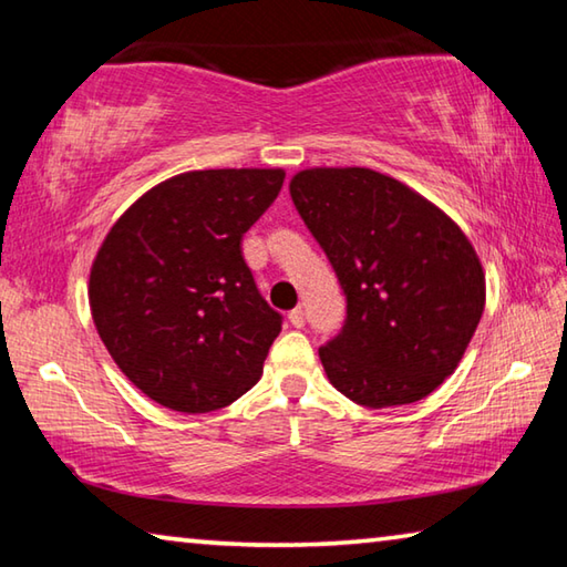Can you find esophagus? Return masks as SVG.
I'll return each mask as SVG.
<instances>
[{"mask_svg": "<svg viewBox=\"0 0 567 567\" xmlns=\"http://www.w3.org/2000/svg\"><path fill=\"white\" fill-rule=\"evenodd\" d=\"M287 320H290L292 328H302V324H305L302 307H295V310H290V315H287Z\"/></svg>", "mask_w": 567, "mask_h": 567, "instance_id": "1", "label": "esophagus"}]
</instances>
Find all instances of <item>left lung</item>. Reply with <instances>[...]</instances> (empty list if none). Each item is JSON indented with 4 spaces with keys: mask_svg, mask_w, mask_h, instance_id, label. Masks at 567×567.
<instances>
[{
    "mask_svg": "<svg viewBox=\"0 0 567 567\" xmlns=\"http://www.w3.org/2000/svg\"><path fill=\"white\" fill-rule=\"evenodd\" d=\"M290 195L348 297L342 332L320 348L328 380L375 410L427 398L483 318L475 247L420 192L368 167L302 169Z\"/></svg>",
    "mask_w": 567,
    "mask_h": 567,
    "instance_id": "8db88e82",
    "label": "left lung"
}]
</instances>
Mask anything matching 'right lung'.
Listing matches in <instances>:
<instances>
[{
  "label": "right lung",
  "mask_w": 567,
  "mask_h": 567,
  "mask_svg": "<svg viewBox=\"0 0 567 567\" xmlns=\"http://www.w3.org/2000/svg\"><path fill=\"white\" fill-rule=\"evenodd\" d=\"M282 182L280 167L182 172L104 237L90 270L92 320L150 400L197 415L262 378L282 318L257 292L239 245Z\"/></svg>",
  "instance_id": "add662e5"
}]
</instances>
